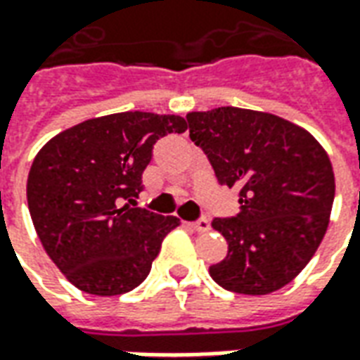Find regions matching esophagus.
Instances as JSON below:
<instances>
[{
    "mask_svg": "<svg viewBox=\"0 0 360 360\" xmlns=\"http://www.w3.org/2000/svg\"><path fill=\"white\" fill-rule=\"evenodd\" d=\"M193 231H196V233H206V231H210V221L208 219H198V221H188L187 224Z\"/></svg>",
    "mask_w": 360,
    "mask_h": 360,
    "instance_id": "1",
    "label": "esophagus"
}]
</instances>
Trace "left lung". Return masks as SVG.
Wrapping results in <instances>:
<instances>
[{
    "label": "left lung",
    "mask_w": 360,
    "mask_h": 360,
    "mask_svg": "<svg viewBox=\"0 0 360 360\" xmlns=\"http://www.w3.org/2000/svg\"><path fill=\"white\" fill-rule=\"evenodd\" d=\"M187 121L219 185L239 188V214L212 221L227 241L212 279L241 295L278 291L309 264L330 224L328 152L307 129L268 111L226 105L191 111Z\"/></svg>",
    "instance_id": "1"
}]
</instances>
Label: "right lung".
<instances>
[{"label": "right lung", "mask_w": 360, "mask_h": 360, "mask_svg": "<svg viewBox=\"0 0 360 360\" xmlns=\"http://www.w3.org/2000/svg\"><path fill=\"white\" fill-rule=\"evenodd\" d=\"M185 131L179 115L121 111L69 127L36 154L27 181L30 218L75 287L115 297L146 279L179 219L131 204L158 139ZM123 200L129 202L121 207Z\"/></svg>", "instance_id": "obj_1"}]
</instances>
